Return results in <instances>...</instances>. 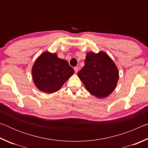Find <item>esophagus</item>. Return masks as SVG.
Returning a JSON list of instances; mask_svg holds the SVG:
<instances>
[{"label": "esophagus", "mask_w": 148, "mask_h": 148, "mask_svg": "<svg viewBox=\"0 0 148 148\" xmlns=\"http://www.w3.org/2000/svg\"><path fill=\"white\" fill-rule=\"evenodd\" d=\"M74 71H75V73H77V72H78V68L77 67H74Z\"/></svg>", "instance_id": "1"}]
</instances>
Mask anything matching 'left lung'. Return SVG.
I'll return each instance as SVG.
<instances>
[{
  "label": "left lung",
  "mask_w": 148,
  "mask_h": 148,
  "mask_svg": "<svg viewBox=\"0 0 148 148\" xmlns=\"http://www.w3.org/2000/svg\"><path fill=\"white\" fill-rule=\"evenodd\" d=\"M77 76L87 91L97 98L107 97L114 91L119 79V71L112 59L104 51L89 52L85 65Z\"/></svg>",
  "instance_id": "1"
}]
</instances>
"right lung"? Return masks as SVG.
<instances>
[{
	"label": "right lung",
	"instance_id": "1",
	"mask_svg": "<svg viewBox=\"0 0 148 148\" xmlns=\"http://www.w3.org/2000/svg\"><path fill=\"white\" fill-rule=\"evenodd\" d=\"M74 72V69L66 60L60 59L56 53L49 51L42 53L32 68L35 86L40 91L46 93L59 91Z\"/></svg>",
	"mask_w": 148,
	"mask_h": 148
}]
</instances>
